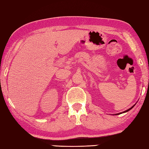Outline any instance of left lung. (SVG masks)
I'll return each instance as SVG.
<instances>
[{
  "label": "left lung",
  "mask_w": 149,
  "mask_h": 149,
  "mask_svg": "<svg viewBox=\"0 0 149 149\" xmlns=\"http://www.w3.org/2000/svg\"><path fill=\"white\" fill-rule=\"evenodd\" d=\"M134 106H135V104H134L133 106H132V107H131L130 108H129L128 109H127V110H126V111H123V113H125V112H127V111H130V109H132V108H134ZM123 113V112H121V113H117V114H115V115H119V114H120V113Z\"/></svg>",
  "instance_id": "obj_1"
}]
</instances>
